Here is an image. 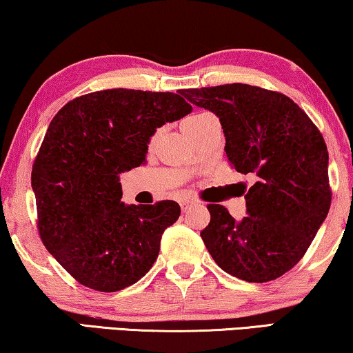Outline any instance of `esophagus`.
Listing matches in <instances>:
<instances>
[{
  "instance_id": "1",
  "label": "esophagus",
  "mask_w": 353,
  "mask_h": 353,
  "mask_svg": "<svg viewBox=\"0 0 353 353\" xmlns=\"http://www.w3.org/2000/svg\"><path fill=\"white\" fill-rule=\"evenodd\" d=\"M180 205H181V210H183V212H186L189 207L196 205V201H192V199H185V201H181V202H180Z\"/></svg>"
}]
</instances>
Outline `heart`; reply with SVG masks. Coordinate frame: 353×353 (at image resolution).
Segmentation results:
<instances>
[{
	"mask_svg": "<svg viewBox=\"0 0 353 353\" xmlns=\"http://www.w3.org/2000/svg\"><path fill=\"white\" fill-rule=\"evenodd\" d=\"M214 119V116L212 113H205V111H202V113H194L191 116H188L185 121H183V129L189 135H192L194 132L201 129V127L205 124V122Z\"/></svg>",
	"mask_w": 353,
	"mask_h": 353,
	"instance_id": "1",
	"label": "heart"
}]
</instances>
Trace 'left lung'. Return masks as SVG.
Here are the masks:
<instances>
[{
	"mask_svg": "<svg viewBox=\"0 0 353 353\" xmlns=\"http://www.w3.org/2000/svg\"><path fill=\"white\" fill-rule=\"evenodd\" d=\"M192 105L219 117L228 161L254 185L245 194L247 216L236 221L210 203L201 232L224 272L263 283L299 263L331 205L328 151L309 116L279 92L248 84L183 89Z\"/></svg>",
	"mask_w": 353,
	"mask_h": 353,
	"instance_id": "left-lung-1",
	"label": "left lung"
}]
</instances>
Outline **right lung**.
I'll return each instance as SVG.
<instances>
[{"mask_svg":"<svg viewBox=\"0 0 353 353\" xmlns=\"http://www.w3.org/2000/svg\"><path fill=\"white\" fill-rule=\"evenodd\" d=\"M191 111L173 92L108 89L68 101L50 121L32 172L39 236L84 287L119 291L152 268L180 205H125L119 175L146 161L156 129Z\"/></svg>","mask_w":353,"mask_h":353,"instance_id":"add662e5","label":"right lung"}]
</instances>
